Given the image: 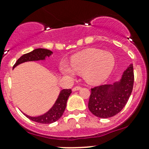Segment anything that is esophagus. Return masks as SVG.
Wrapping results in <instances>:
<instances>
[{
  "label": "esophagus",
  "instance_id": "esophagus-1",
  "mask_svg": "<svg viewBox=\"0 0 149 149\" xmlns=\"http://www.w3.org/2000/svg\"><path fill=\"white\" fill-rule=\"evenodd\" d=\"M81 88V86H74V87L73 88V89H72V90H73V92H75V91L79 90V89H80Z\"/></svg>",
  "mask_w": 149,
  "mask_h": 149
}]
</instances>
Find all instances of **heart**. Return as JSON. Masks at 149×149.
<instances>
[{"mask_svg": "<svg viewBox=\"0 0 149 149\" xmlns=\"http://www.w3.org/2000/svg\"><path fill=\"white\" fill-rule=\"evenodd\" d=\"M70 64L75 71L84 73L87 81L97 84L105 80L113 70L115 58L111 52L89 49L72 57ZM61 70L67 76H74V71L65 63L61 65Z\"/></svg>", "mask_w": 149, "mask_h": 149, "instance_id": "b5f03b06", "label": "heart"}]
</instances>
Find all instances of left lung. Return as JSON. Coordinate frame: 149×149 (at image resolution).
<instances>
[{
    "label": "left lung",
    "mask_w": 149,
    "mask_h": 149,
    "mask_svg": "<svg viewBox=\"0 0 149 149\" xmlns=\"http://www.w3.org/2000/svg\"><path fill=\"white\" fill-rule=\"evenodd\" d=\"M134 84L133 65L124 72L122 80L113 85H100L91 89L88 108L95 116L102 119L119 113L127 102Z\"/></svg>",
    "instance_id": "left-lung-1"
}]
</instances>
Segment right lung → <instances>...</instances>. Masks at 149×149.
<instances>
[{"instance_id":"obj_1","label":"right lung","mask_w":149,"mask_h":149,"mask_svg":"<svg viewBox=\"0 0 149 149\" xmlns=\"http://www.w3.org/2000/svg\"><path fill=\"white\" fill-rule=\"evenodd\" d=\"M52 54V52L49 49H36L31 52L24 54L22 57H20L17 60V61L16 62L15 64L14 65L13 68H15L17 65H18L19 64H21V63H24V62L44 60L46 56L49 57ZM71 92L72 91L70 89H65L62 90L60 94V96H59L58 99L56 101L54 106L45 114L38 116V117H31V116H29L27 115H25V116L28 119H30V120L41 124H51L56 122L63 116L65 109L66 108L67 100Z\"/></svg>"}]
</instances>
